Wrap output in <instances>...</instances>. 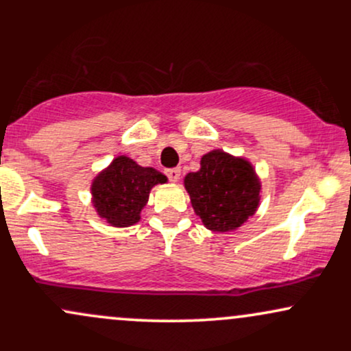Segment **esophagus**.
Returning <instances> with one entry per match:
<instances>
[{
    "label": "esophagus",
    "mask_w": 351,
    "mask_h": 351,
    "mask_svg": "<svg viewBox=\"0 0 351 351\" xmlns=\"http://www.w3.org/2000/svg\"><path fill=\"white\" fill-rule=\"evenodd\" d=\"M165 175L168 176V180L178 181L180 175H181V170H180V168H168V170H165Z\"/></svg>",
    "instance_id": "1"
}]
</instances>
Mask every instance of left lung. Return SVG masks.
Wrapping results in <instances>:
<instances>
[{
    "label": "left lung",
    "mask_w": 351,
    "mask_h": 351,
    "mask_svg": "<svg viewBox=\"0 0 351 351\" xmlns=\"http://www.w3.org/2000/svg\"><path fill=\"white\" fill-rule=\"evenodd\" d=\"M184 188L195 213L211 231L237 229L259 206L261 184L251 163L213 150L201 158V168L188 173Z\"/></svg>",
    "instance_id": "left-lung-1"
}]
</instances>
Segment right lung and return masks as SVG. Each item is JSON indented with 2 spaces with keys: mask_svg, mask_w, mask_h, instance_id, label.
Segmentation results:
<instances>
[{
  "mask_svg": "<svg viewBox=\"0 0 351 351\" xmlns=\"http://www.w3.org/2000/svg\"><path fill=\"white\" fill-rule=\"evenodd\" d=\"M156 183H167V176L140 167L128 156H119L94 180L92 201L99 216L112 226H132L140 221V211Z\"/></svg>",
  "mask_w": 351,
  "mask_h": 351,
  "instance_id": "add662e5",
  "label": "right lung"
}]
</instances>
